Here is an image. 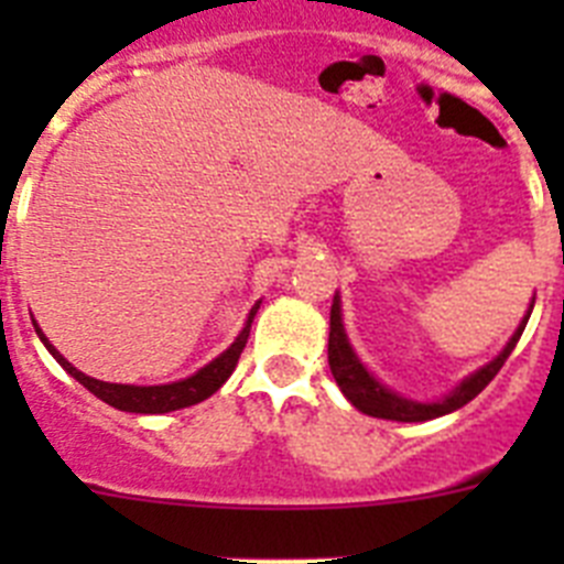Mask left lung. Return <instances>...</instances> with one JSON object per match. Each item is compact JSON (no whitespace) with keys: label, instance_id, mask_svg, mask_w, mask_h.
Here are the masks:
<instances>
[{"label":"left lung","instance_id":"8db88e82","mask_svg":"<svg viewBox=\"0 0 564 564\" xmlns=\"http://www.w3.org/2000/svg\"><path fill=\"white\" fill-rule=\"evenodd\" d=\"M528 316H531V313H528ZM528 316L522 318V325L517 327L511 341L506 344V350H502L495 361L486 364V367L477 370L475 376H468L466 381L452 392V395H446L443 401H435V403H417V401H410V398L395 395V392L381 387L370 372L364 370V364L358 361L350 341H347V336H344L338 296L333 299V307H330V341H327V361H330L333 378H336V383L341 387L344 395H347V401H350L356 410H361L364 415L383 417V421H403V423L432 421V417L449 415V412L460 410V406H466L471 398H477L482 390H486L488 383H491V378L502 370V364H506V358L511 356L517 341H520L522 330H525L528 325Z\"/></svg>","mask_w":564,"mask_h":564}]
</instances>
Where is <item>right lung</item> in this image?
Segmentation results:
<instances>
[{"mask_svg": "<svg viewBox=\"0 0 564 564\" xmlns=\"http://www.w3.org/2000/svg\"><path fill=\"white\" fill-rule=\"evenodd\" d=\"M257 307L259 305H253V311L248 313L246 327H242V333L237 336V341H234L231 347L223 352V356L214 358L212 364H206V367H203L200 372H194L192 378H183V381H174V383H163V387H132V383H107V381H98V378L84 376V372H78L76 367H73V364H69L67 358H64L62 352H58L56 347L47 341V336H44L42 330H36V333H39V338L44 341V347L53 352V358L62 364L64 370L76 378L78 383H84V387H87L93 395L101 398L104 403H109V406H115V410H123V412L161 415V412H174V410H183V406H192V403L206 401L208 395H214V392L220 390L223 383L228 381V376L234 372V367H237L242 350H246L248 333H251V322H253V316H257Z\"/></svg>", "mask_w": 564, "mask_h": 564, "instance_id": "obj_1", "label": "right lung"}]
</instances>
